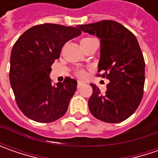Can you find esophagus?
I'll return each instance as SVG.
<instances>
[{"label": "esophagus", "mask_w": 158, "mask_h": 158, "mask_svg": "<svg viewBox=\"0 0 158 158\" xmlns=\"http://www.w3.org/2000/svg\"><path fill=\"white\" fill-rule=\"evenodd\" d=\"M83 84H84V82H83L78 81V82H77V88H80V87H82Z\"/></svg>", "instance_id": "1"}]
</instances>
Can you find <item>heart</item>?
Listing matches in <instances>:
<instances>
[{
	"mask_svg": "<svg viewBox=\"0 0 158 158\" xmlns=\"http://www.w3.org/2000/svg\"><path fill=\"white\" fill-rule=\"evenodd\" d=\"M93 38H84V39H82L81 40V44L82 43H84V42H87L89 40H92ZM75 75H76L78 78H81V79H83V78H85L86 76H87V72H86V70L83 69H76L75 70Z\"/></svg>",
	"mask_w": 158,
	"mask_h": 158,
	"instance_id": "b5f03b06",
	"label": "heart"
}]
</instances>
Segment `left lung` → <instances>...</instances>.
I'll use <instances>...</instances> for the list:
<instances>
[{
	"label": "left lung",
	"instance_id": "8db88e82",
	"mask_svg": "<svg viewBox=\"0 0 158 158\" xmlns=\"http://www.w3.org/2000/svg\"><path fill=\"white\" fill-rule=\"evenodd\" d=\"M77 28L100 39L98 76L110 82L106 93L91 83L89 109L95 118L107 123H118L129 118L143 99L145 61L136 38L115 21L77 25Z\"/></svg>",
	"mask_w": 158,
	"mask_h": 158
}]
</instances>
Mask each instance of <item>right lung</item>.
Here are the masks:
<instances>
[{"label": "right lung", "instance_id": "right-lung-1", "mask_svg": "<svg viewBox=\"0 0 158 158\" xmlns=\"http://www.w3.org/2000/svg\"><path fill=\"white\" fill-rule=\"evenodd\" d=\"M82 33L77 27L44 23L30 28L13 46L9 80L16 104L29 118L50 123L66 113L77 82L69 76L52 86L49 74L66 42Z\"/></svg>", "mask_w": 158, "mask_h": 158}]
</instances>
